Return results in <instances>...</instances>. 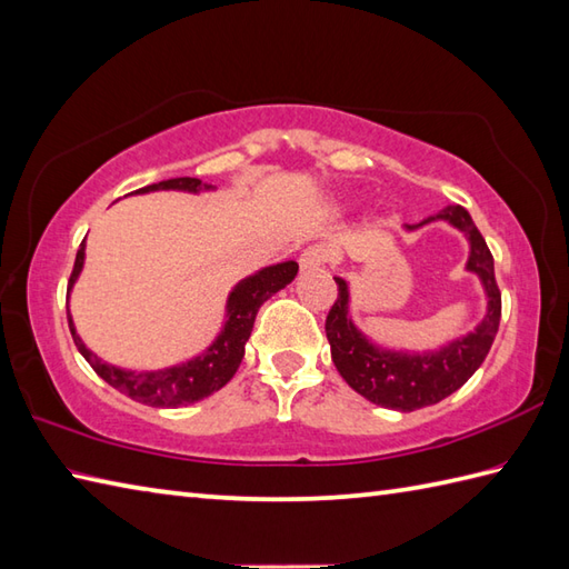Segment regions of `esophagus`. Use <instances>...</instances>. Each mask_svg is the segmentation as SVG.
Here are the masks:
<instances>
[{
	"mask_svg": "<svg viewBox=\"0 0 569 569\" xmlns=\"http://www.w3.org/2000/svg\"><path fill=\"white\" fill-rule=\"evenodd\" d=\"M298 263H300V271H316V269H320V266L330 263V249L322 244L308 247L303 253H300Z\"/></svg>",
	"mask_w": 569,
	"mask_h": 569,
	"instance_id": "34e87169",
	"label": "esophagus"
}]
</instances>
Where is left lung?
I'll return each mask as SVG.
<instances>
[{
  "instance_id": "obj_1",
  "label": "left lung",
  "mask_w": 569,
  "mask_h": 569,
  "mask_svg": "<svg viewBox=\"0 0 569 569\" xmlns=\"http://www.w3.org/2000/svg\"><path fill=\"white\" fill-rule=\"evenodd\" d=\"M438 217L462 229L469 237L471 253L467 269L475 271L487 288L489 312L475 332L430 355L383 352V349L367 342V337L347 318L349 296L342 278H335L337 300L328 312V320H325L332 361L342 379L367 401L401 410V413L440 403L459 386H465L471 373L481 367V361L487 359L501 322V291L497 276H493V257L485 237L462 204H450Z\"/></svg>"
}]
</instances>
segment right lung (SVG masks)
Masks as SVG:
<instances>
[{
  "label": "right lung",
  "mask_w": 569,
  "mask_h": 569,
  "mask_svg": "<svg viewBox=\"0 0 569 569\" xmlns=\"http://www.w3.org/2000/svg\"><path fill=\"white\" fill-rule=\"evenodd\" d=\"M208 190L210 183H202L200 178H171L161 180V183H153L141 188L137 192H149V190ZM84 259V239L80 241V249L76 253V263H72V273L68 288L76 283V278L82 269ZM298 273L296 261H283L269 266L259 273H253L241 281L232 296H229L227 312L229 318L224 322L222 335L217 337V342L208 349V352L196 357L188 365H180L166 371H147V373H131L122 371L117 367L104 365L102 359L94 357L88 347L82 345L80 337L72 330V320L68 318V328L72 335V342L80 349V355L88 359V365L98 371L107 383L114 386L117 391L129 396L131 401L156 406V408H178L196 403L200 398L220 391L222 386L234 377V371L241 365V357H244V345L251 335L253 320H257V312L263 306V300H269L276 291H281L286 283H291Z\"/></svg>",
  "instance_id": "right-lung-1"
}]
</instances>
